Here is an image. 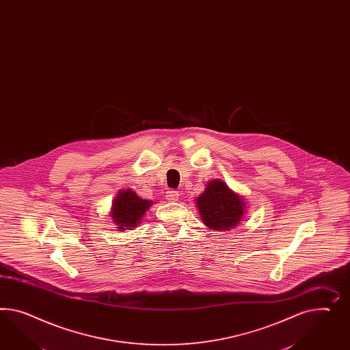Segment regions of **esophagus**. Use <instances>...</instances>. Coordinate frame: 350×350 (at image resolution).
Listing matches in <instances>:
<instances>
[{"instance_id":"esophagus-1","label":"esophagus","mask_w":350,"mask_h":350,"mask_svg":"<svg viewBox=\"0 0 350 350\" xmlns=\"http://www.w3.org/2000/svg\"><path fill=\"white\" fill-rule=\"evenodd\" d=\"M165 198H167L168 201H178L180 193L177 191H167L165 192Z\"/></svg>"}]
</instances>
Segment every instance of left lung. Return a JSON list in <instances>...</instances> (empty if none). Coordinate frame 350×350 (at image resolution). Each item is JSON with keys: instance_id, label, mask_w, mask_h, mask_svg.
Returning <instances> with one entry per match:
<instances>
[{"instance_id": "left-lung-1", "label": "left lung", "mask_w": 350, "mask_h": 350, "mask_svg": "<svg viewBox=\"0 0 350 350\" xmlns=\"http://www.w3.org/2000/svg\"><path fill=\"white\" fill-rule=\"evenodd\" d=\"M196 202L204 223L214 230L236 227L245 213L243 201L223 180L208 182Z\"/></svg>"}]
</instances>
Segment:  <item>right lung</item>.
I'll use <instances>...</instances> for the list:
<instances>
[{
    "label": "right lung",
    "mask_w": 350,
    "mask_h": 350,
    "mask_svg": "<svg viewBox=\"0 0 350 350\" xmlns=\"http://www.w3.org/2000/svg\"><path fill=\"white\" fill-rule=\"evenodd\" d=\"M151 204L152 202L149 200L140 199L133 189L121 191L114 199L111 215L117 228L122 230L124 228L130 229L140 223L145 211L150 208Z\"/></svg>",
    "instance_id": "1"
}]
</instances>
